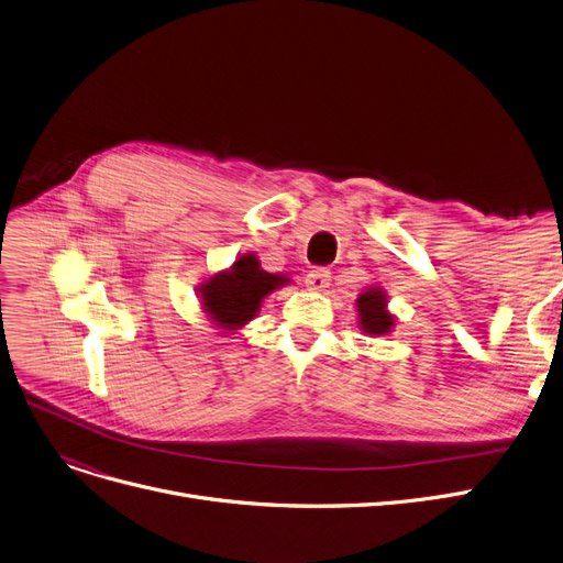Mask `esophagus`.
<instances>
[{
	"instance_id": "esophagus-1",
	"label": "esophagus",
	"mask_w": 563,
	"mask_h": 563,
	"mask_svg": "<svg viewBox=\"0 0 563 563\" xmlns=\"http://www.w3.org/2000/svg\"><path fill=\"white\" fill-rule=\"evenodd\" d=\"M305 286L309 290H317V294H321V290H325L330 286V273L323 267L311 269V273L305 277Z\"/></svg>"
}]
</instances>
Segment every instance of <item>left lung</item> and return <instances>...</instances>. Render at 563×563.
<instances>
[{"mask_svg":"<svg viewBox=\"0 0 563 563\" xmlns=\"http://www.w3.org/2000/svg\"><path fill=\"white\" fill-rule=\"evenodd\" d=\"M357 323L367 334H388L395 328V317L388 311L386 294L380 288H367L355 300Z\"/></svg>","mask_w":563,"mask_h":563,"instance_id":"1","label":"left lung"}]
</instances>
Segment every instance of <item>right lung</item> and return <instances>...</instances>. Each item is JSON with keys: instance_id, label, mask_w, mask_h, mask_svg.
Wrapping results in <instances>:
<instances>
[{"instance_id": "obj_1", "label": "right lung", "mask_w": 563, "mask_h": 563, "mask_svg": "<svg viewBox=\"0 0 563 563\" xmlns=\"http://www.w3.org/2000/svg\"><path fill=\"white\" fill-rule=\"evenodd\" d=\"M284 284H288L284 275L265 273L254 254H244L229 269L212 275L198 288V296L214 325L231 332L250 323L263 298Z\"/></svg>"}]
</instances>
